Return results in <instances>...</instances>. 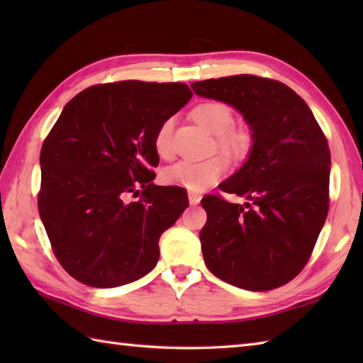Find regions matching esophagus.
I'll return each instance as SVG.
<instances>
[{
	"label": "esophagus",
	"instance_id": "esophagus-1",
	"mask_svg": "<svg viewBox=\"0 0 363 363\" xmlns=\"http://www.w3.org/2000/svg\"><path fill=\"white\" fill-rule=\"evenodd\" d=\"M189 201H190L191 206H196V204H199V201H201V195L190 191V194H189Z\"/></svg>",
	"mask_w": 363,
	"mask_h": 363
}]
</instances>
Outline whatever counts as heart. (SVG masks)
Returning <instances> with one entry per match:
<instances>
[{
	"label": "heart",
	"mask_w": 363,
	"mask_h": 363,
	"mask_svg": "<svg viewBox=\"0 0 363 363\" xmlns=\"http://www.w3.org/2000/svg\"><path fill=\"white\" fill-rule=\"evenodd\" d=\"M195 120L206 128L209 133L218 137L220 148L233 157L245 156L251 148L252 138L250 133L243 129H233L234 113L233 109L225 103L209 101L195 107ZM173 118H167L159 126L154 137V148L162 157L172 151V134ZM228 160L223 156H215L206 160L184 159L169 165L162 173V179L168 186L184 187L191 191H203L215 186L228 172Z\"/></svg>",
	"instance_id": "obj_1"
}]
</instances>
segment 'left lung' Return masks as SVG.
I'll use <instances>...</instances> for the list:
<instances>
[{
  "label": "left lung",
  "mask_w": 363,
  "mask_h": 363,
  "mask_svg": "<svg viewBox=\"0 0 363 363\" xmlns=\"http://www.w3.org/2000/svg\"><path fill=\"white\" fill-rule=\"evenodd\" d=\"M198 96L233 106L251 129L245 164L203 198L199 233L207 268L238 289L265 291L290 282L309 260L329 209L330 152L309 106L282 82L237 74L190 84Z\"/></svg>",
  "instance_id": "left-lung-1"
}]
</instances>
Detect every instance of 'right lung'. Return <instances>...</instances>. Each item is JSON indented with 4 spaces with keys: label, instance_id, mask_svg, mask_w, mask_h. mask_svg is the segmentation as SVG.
Here are the masks:
<instances>
[{
    "label": "right lung",
    "instance_id": "1",
    "mask_svg": "<svg viewBox=\"0 0 363 363\" xmlns=\"http://www.w3.org/2000/svg\"><path fill=\"white\" fill-rule=\"evenodd\" d=\"M191 95L182 82L121 81L82 90L64 107L42 146L38 213L76 281L112 289L156 267L159 238L189 199L182 187L152 182L154 137Z\"/></svg>",
    "mask_w": 363,
    "mask_h": 363
}]
</instances>
